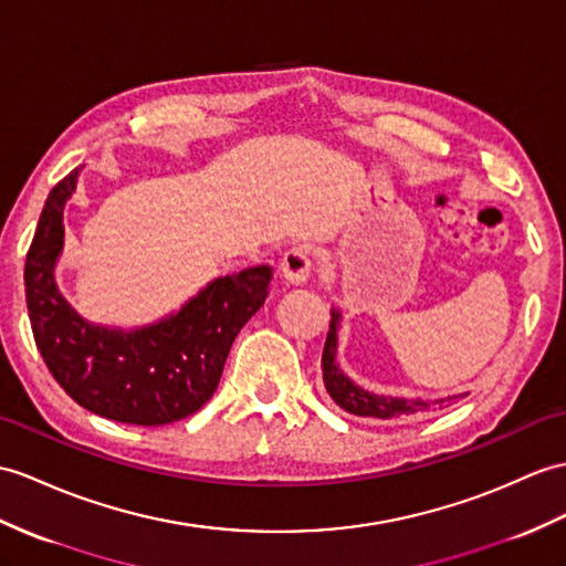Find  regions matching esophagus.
I'll return each instance as SVG.
<instances>
[{
	"instance_id": "1",
	"label": "esophagus",
	"mask_w": 566,
	"mask_h": 566,
	"mask_svg": "<svg viewBox=\"0 0 566 566\" xmlns=\"http://www.w3.org/2000/svg\"><path fill=\"white\" fill-rule=\"evenodd\" d=\"M280 270L289 284H306L313 272V248L306 243L289 248L282 258Z\"/></svg>"
}]
</instances>
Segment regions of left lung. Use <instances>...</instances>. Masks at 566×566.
Here are the masks:
<instances>
[{
  "mask_svg": "<svg viewBox=\"0 0 566 566\" xmlns=\"http://www.w3.org/2000/svg\"><path fill=\"white\" fill-rule=\"evenodd\" d=\"M337 325H339V311H333V321H331V331H327L325 339V349H323V384L325 390L331 392V398L347 410L349 415L357 417H378V419H390V417H405V415H415V412H427L431 407H439L446 402H453L455 398H446V400H407V398H386V396H376V392H369L359 388L357 384L339 371V366L335 364V354H337Z\"/></svg>",
  "mask_w": 566,
  "mask_h": 566,
  "instance_id": "left-lung-1",
  "label": "left lung"
}]
</instances>
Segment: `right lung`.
<instances>
[{
    "instance_id": "add662e5",
    "label": "right lung",
    "mask_w": 566,
    "mask_h": 566,
    "mask_svg": "<svg viewBox=\"0 0 566 566\" xmlns=\"http://www.w3.org/2000/svg\"><path fill=\"white\" fill-rule=\"evenodd\" d=\"M76 176L74 168L50 190L25 255V304L38 352L64 392L88 412L139 427L178 422L214 396L235 335L265 304L272 268L219 277L178 313L137 331L91 325L55 284L62 209Z\"/></svg>"
}]
</instances>
